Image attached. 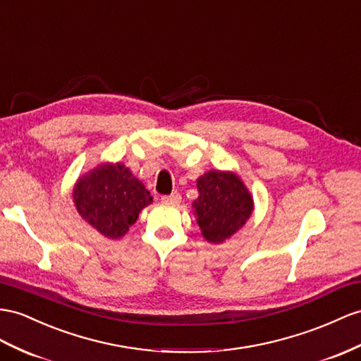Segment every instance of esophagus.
<instances>
[{"label":"esophagus","mask_w":361,"mask_h":361,"mask_svg":"<svg viewBox=\"0 0 361 361\" xmlns=\"http://www.w3.org/2000/svg\"><path fill=\"white\" fill-rule=\"evenodd\" d=\"M161 201L164 202V204H178V202L181 201V195L180 193H171V195H166L161 198Z\"/></svg>","instance_id":"1"}]
</instances>
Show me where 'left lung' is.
<instances>
[{
    "instance_id": "1",
    "label": "left lung",
    "mask_w": 361,
    "mask_h": 361,
    "mask_svg": "<svg viewBox=\"0 0 361 361\" xmlns=\"http://www.w3.org/2000/svg\"><path fill=\"white\" fill-rule=\"evenodd\" d=\"M197 189L198 198L192 209L207 243L223 244L250 219L253 195L236 172L207 171L197 180Z\"/></svg>"
}]
</instances>
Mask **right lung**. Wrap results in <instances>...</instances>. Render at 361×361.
<instances>
[{"mask_svg": "<svg viewBox=\"0 0 361 361\" xmlns=\"http://www.w3.org/2000/svg\"><path fill=\"white\" fill-rule=\"evenodd\" d=\"M73 202L82 219L102 236L118 239L151 204L152 197L123 163L105 161L76 180Z\"/></svg>", "mask_w": 361, "mask_h": 361, "instance_id": "right-lung-1", "label": "right lung"}]
</instances>
